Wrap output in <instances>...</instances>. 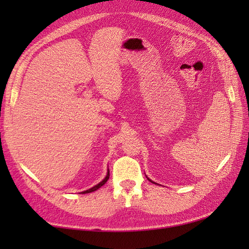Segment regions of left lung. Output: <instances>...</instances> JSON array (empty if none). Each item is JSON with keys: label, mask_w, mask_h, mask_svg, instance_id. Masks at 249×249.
I'll return each mask as SVG.
<instances>
[{"label": "left lung", "mask_w": 249, "mask_h": 249, "mask_svg": "<svg viewBox=\"0 0 249 249\" xmlns=\"http://www.w3.org/2000/svg\"><path fill=\"white\" fill-rule=\"evenodd\" d=\"M146 177H147V176H146ZM147 179H148V180H149V181H150V182H153V183H155V184H157V183H156V182H154V181H151V180H150V179H149V178H147Z\"/></svg>", "instance_id": "1"}]
</instances>
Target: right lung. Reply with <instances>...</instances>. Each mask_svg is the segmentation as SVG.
I'll use <instances>...</instances> for the list:
<instances>
[{"label": "right lung", "mask_w": 249, "mask_h": 249, "mask_svg": "<svg viewBox=\"0 0 249 249\" xmlns=\"http://www.w3.org/2000/svg\"><path fill=\"white\" fill-rule=\"evenodd\" d=\"M108 178H109V170H108V168H107V176H105V178H104L102 181H101V182H99L98 184L94 185V187H92V188H90V189H88V190H86V191H82L81 193H82V195H84V193H90V192L96 191V190H98V189H100L101 187H102V185H104V184H105V182H107V181L108 180Z\"/></svg>", "instance_id": "obj_1"}]
</instances>
